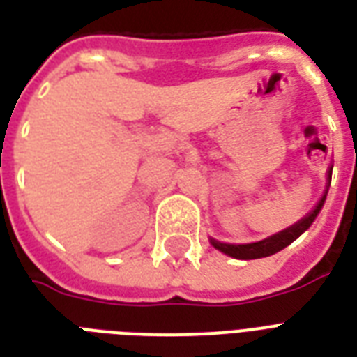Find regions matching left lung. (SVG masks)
<instances>
[{
  "label": "left lung",
  "mask_w": 357,
  "mask_h": 357,
  "mask_svg": "<svg viewBox=\"0 0 357 357\" xmlns=\"http://www.w3.org/2000/svg\"><path fill=\"white\" fill-rule=\"evenodd\" d=\"M330 181H332V168H330V172H328V189H330ZM328 189L326 192H324V196L321 198V202L317 204L315 209H313L307 217H304L300 222L291 226V228L283 229V231H280V234L265 238V241H259V243H252V244H226V243H217V241H213L211 238V244L217 250L224 252V254L235 257V259H259V257H266V255L276 254V252L283 250L285 246H289L293 241H296V238H298L300 235L304 234L305 229L310 228L311 224H313L317 215L321 213L324 202H326Z\"/></svg>",
  "instance_id": "1"
}]
</instances>
